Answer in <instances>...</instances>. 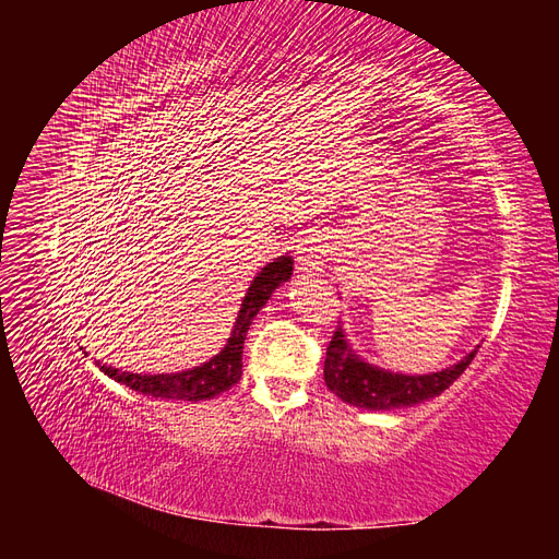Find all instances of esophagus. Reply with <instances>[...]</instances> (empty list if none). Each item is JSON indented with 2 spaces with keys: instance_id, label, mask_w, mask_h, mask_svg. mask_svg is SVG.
<instances>
[{
  "instance_id": "esophagus-1",
  "label": "esophagus",
  "mask_w": 559,
  "mask_h": 559,
  "mask_svg": "<svg viewBox=\"0 0 559 559\" xmlns=\"http://www.w3.org/2000/svg\"><path fill=\"white\" fill-rule=\"evenodd\" d=\"M326 242L321 235H308L296 245V270L300 275H319L326 263Z\"/></svg>"
}]
</instances>
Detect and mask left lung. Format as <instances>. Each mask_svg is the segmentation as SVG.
Masks as SVG:
<instances>
[{
  "label": "left lung",
  "mask_w": 559,
  "mask_h": 559,
  "mask_svg": "<svg viewBox=\"0 0 559 559\" xmlns=\"http://www.w3.org/2000/svg\"><path fill=\"white\" fill-rule=\"evenodd\" d=\"M478 347L460 364L441 370V373L401 376L389 373V370L370 366L364 359H359V354H354L349 349L343 329L337 326L326 347L324 380L331 392L349 405L368 411H394L445 392V389L468 368L473 357H476Z\"/></svg>",
  "instance_id": "8db88e82"
}]
</instances>
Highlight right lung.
<instances>
[{
	"mask_svg": "<svg viewBox=\"0 0 559 559\" xmlns=\"http://www.w3.org/2000/svg\"><path fill=\"white\" fill-rule=\"evenodd\" d=\"M294 273L292 257H280L277 261L267 263L261 273L253 277L249 292L242 300V308L235 321V329L228 337V345L216 354L207 364L195 366L191 370H181V373H165V376H138L126 373L111 366H99L116 382H123L134 392L156 396V399H175V401H202L214 399L235 382L242 378V347L245 337L251 326L253 317L261 312V308L273 296V292L282 282H286Z\"/></svg>",
	"mask_w": 559,
	"mask_h": 559,
	"instance_id": "obj_1",
	"label": "right lung"
}]
</instances>
